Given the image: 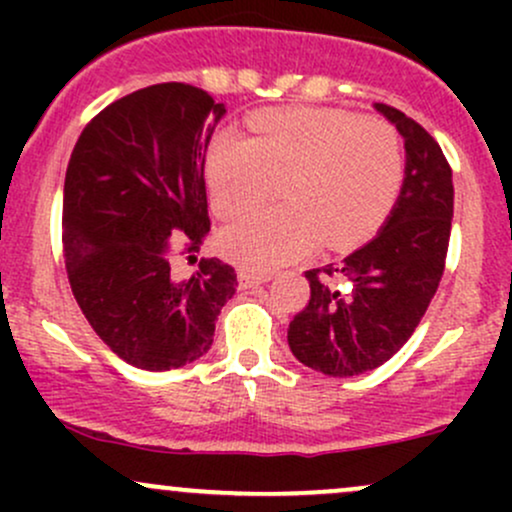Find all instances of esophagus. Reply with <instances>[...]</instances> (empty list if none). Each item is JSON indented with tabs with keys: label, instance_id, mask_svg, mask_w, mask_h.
Wrapping results in <instances>:
<instances>
[{
	"label": "esophagus",
	"instance_id": "esophagus-1",
	"mask_svg": "<svg viewBox=\"0 0 512 512\" xmlns=\"http://www.w3.org/2000/svg\"><path fill=\"white\" fill-rule=\"evenodd\" d=\"M238 279H240V286H243V289H255V286H260V284H264V281H269V274L267 272H255V269H248V267H240Z\"/></svg>",
	"mask_w": 512,
	"mask_h": 512
}]
</instances>
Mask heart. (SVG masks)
Here are the masks:
<instances>
[{
  "label": "heart",
  "instance_id": "b5f03b06",
  "mask_svg": "<svg viewBox=\"0 0 512 512\" xmlns=\"http://www.w3.org/2000/svg\"><path fill=\"white\" fill-rule=\"evenodd\" d=\"M252 137L216 134L207 154L211 204L233 219L267 202L281 182L286 204L252 211L226 228L223 250L252 269L301 257L320 238L344 248L370 236L399 195L404 151L397 129L346 110H269Z\"/></svg>",
  "mask_w": 512,
  "mask_h": 512
}]
</instances>
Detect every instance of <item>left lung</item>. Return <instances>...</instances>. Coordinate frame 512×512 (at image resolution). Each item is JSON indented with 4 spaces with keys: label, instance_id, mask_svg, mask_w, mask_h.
Returning <instances> with one entry per match:
<instances>
[{
    "label": "left lung",
    "instance_id": "1",
    "mask_svg": "<svg viewBox=\"0 0 512 512\" xmlns=\"http://www.w3.org/2000/svg\"><path fill=\"white\" fill-rule=\"evenodd\" d=\"M375 108L399 129L407 170L385 228L342 262L308 269L310 298L289 325L293 356L351 378L407 344L443 279L452 226V168L436 139L392 105Z\"/></svg>",
    "mask_w": 512,
    "mask_h": 512
}]
</instances>
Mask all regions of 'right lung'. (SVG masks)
Listing matches in <instances>:
<instances>
[{
  "mask_svg": "<svg viewBox=\"0 0 512 512\" xmlns=\"http://www.w3.org/2000/svg\"><path fill=\"white\" fill-rule=\"evenodd\" d=\"M226 108L202 88L154 84L110 103L76 139L64 178L62 243L72 293L88 325L122 361L170 370L214 342L236 293L231 264L190 260L209 236L204 163Z\"/></svg>",
  "mask_w": 512,
  "mask_h": 512,
  "instance_id": "right-lung-1",
  "label": "right lung"
}]
</instances>
